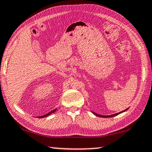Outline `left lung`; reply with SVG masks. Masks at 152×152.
Returning a JSON list of instances; mask_svg holds the SVG:
<instances>
[{"label": "left lung", "instance_id": "left-lung-1", "mask_svg": "<svg viewBox=\"0 0 152 152\" xmlns=\"http://www.w3.org/2000/svg\"><path fill=\"white\" fill-rule=\"evenodd\" d=\"M129 108H127V109H126V110H124V111H122V112H119V113H117V114H113V115H99V114H96V113H95V112H93V113L95 115H97V116H99V117H102V118H109V117H113V116H115V115H118V114H121V113H122V112H125V111H126L127 110H128Z\"/></svg>", "mask_w": 152, "mask_h": 152}]
</instances>
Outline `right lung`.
<instances>
[{"instance_id": "obj_1", "label": "right lung", "mask_w": 152, "mask_h": 152, "mask_svg": "<svg viewBox=\"0 0 152 152\" xmlns=\"http://www.w3.org/2000/svg\"><path fill=\"white\" fill-rule=\"evenodd\" d=\"M55 111H56V109L54 110H52V111H50V112H49V113H48V114H45V115H41V116H38V118H45V117H46V116H48V115H49L50 114H53V113L55 112Z\"/></svg>"}]
</instances>
